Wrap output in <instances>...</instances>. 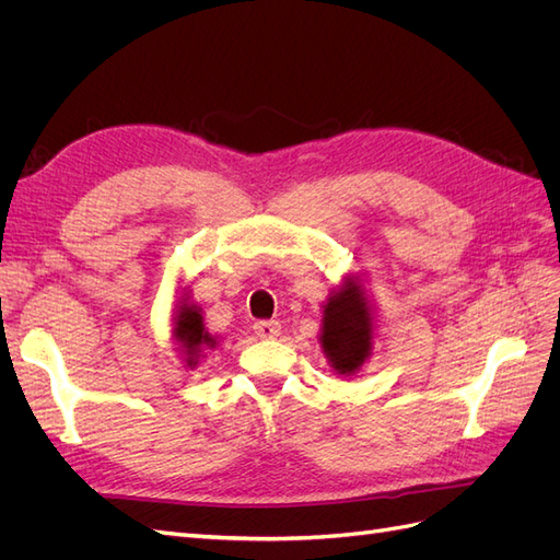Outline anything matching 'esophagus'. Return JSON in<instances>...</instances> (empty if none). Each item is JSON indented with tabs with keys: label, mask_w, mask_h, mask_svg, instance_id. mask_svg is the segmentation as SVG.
<instances>
[{
	"label": "esophagus",
	"mask_w": 560,
	"mask_h": 560,
	"mask_svg": "<svg viewBox=\"0 0 560 560\" xmlns=\"http://www.w3.org/2000/svg\"><path fill=\"white\" fill-rule=\"evenodd\" d=\"M254 334H257L259 338H276L280 334V322H276V319L254 322Z\"/></svg>",
	"instance_id": "1"
}]
</instances>
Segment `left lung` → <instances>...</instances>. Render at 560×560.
I'll list each match as a JSON object with an SVG mask.
<instances>
[{"label": "left lung", "instance_id": "1", "mask_svg": "<svg viewBox=\"0 0 560 560\" xmlns=\"http://www.w3.org/2000/svg\"><path fill=\"white\" fill-rule=\"evenodd\" d=\"M371 317L360 287L348 282L325 306L322 346L338 374H352L371 352Z\"/></svg>", "mask_w": 560, "mask_h": 560}]
</instances>
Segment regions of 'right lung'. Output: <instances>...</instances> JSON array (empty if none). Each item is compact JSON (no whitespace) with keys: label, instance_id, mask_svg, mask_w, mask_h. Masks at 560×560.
<instances>
[{"label":"right lung","instance_id":"1","mask_svg":"<svg viewBox=\"0 0 560 560\" xmlns=\"http://www.w3.org/2000/svg\"><path fill=\"white\" fill-rule=\"evenodd\" d=\"M175 338L182 343L184 352L189 354V362H194L198 358L200 350H206L208 346L214 343V338H210L206 327H202V317L196 306H184L177 313Z\"/></svg>","mask_w":560,"mask_h":560}]
</instances>
